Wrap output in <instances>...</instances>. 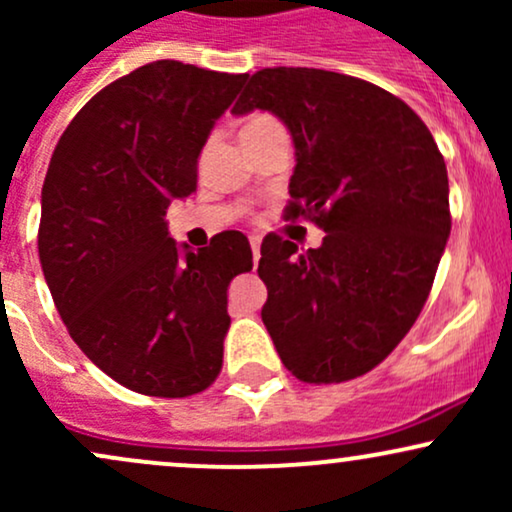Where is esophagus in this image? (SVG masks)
I'll return each mask as SVG.
<instances>
[{
  "label": "esophagus",
  "instance_id": "34e87169",
  "mask_svg": "<svg viewBox=\"0 0 512 512\" xmlns=\"http://www.w3.org/2000/svg\"><path fill=\"white\" fill-rule=\"evenodd\" d=\"M250 248H252V260L257 264L260 262V238H250Z\"/></svg>",
  "mask_w": 512,
  "mask_h": 512
}]
</instances>
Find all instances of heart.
Segmentation results:
<instances>
[{"instance_id": "obj_1", "label": "heart", "mask_w": 512, "mask_h": 512, "mask_svg": "<svg viewBox=\"0 0 512 512\" xmlns=\"http://www.w3.org/2000/svg\"><path fill=\"white\" fill-rule=\"evenodd\" d=\"M274 129H284V127L279 125L276 117L267 113H257L243 122V127H240V137H257V134L274 132Z\"/></svg>"}]
</instances>
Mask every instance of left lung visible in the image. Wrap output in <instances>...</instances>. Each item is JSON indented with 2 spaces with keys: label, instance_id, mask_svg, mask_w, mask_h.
Returning <instances> with one entry per match:
<instances>
[{
  "label": "left lung",
  "instance_id": "1",
  "mask_svg": "<svg viewBox=\"0 0 512 512\" xmlns=\"http://www.w3.org/2000/svg\"><path fill=\"white\" fill-rule=\"evenodd\" d=\"M257 108L296 146L286 219L327 233L301 255L262 240V322L298 380L344 383L390 356L431 293L450 236L443 154L407 103L356 76L260 69L233 113Z\"/></svg>",
  "mask_w": 512,
  "mask_h": 512
}]
</instances>
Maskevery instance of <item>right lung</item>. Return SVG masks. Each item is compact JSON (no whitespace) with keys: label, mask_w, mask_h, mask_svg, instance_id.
I'll return each mask as SVG.
<instances>
[{"label":"right lung","mask_w":512,"mask_h":512,"mask_svg":"<svg viewBox=\"0 0 512 512\" xmlns=\"http://www.w3.org/2000/svg\"><path fill=\"white\" fill-rule=\"evenodd\" d=\"M248 74L158 60L120 76L64 129L40 199L38 255L79 349L127 390L190 397L221 373L228 284L250 272L240 231L182 252L166 209Z\"/></svg>","instance_id":"1"}]
</instances>
